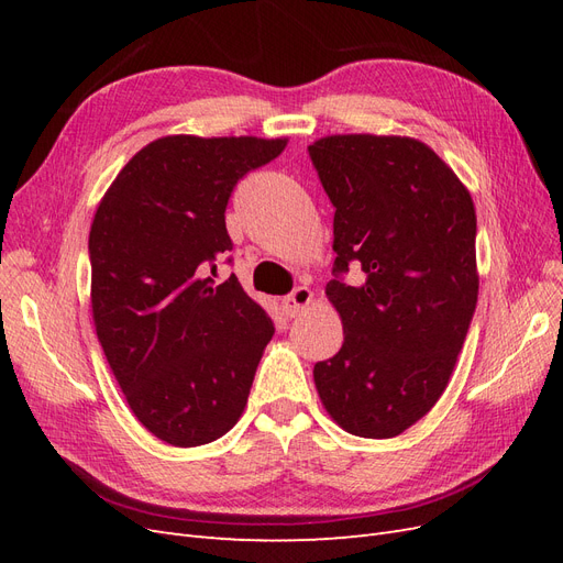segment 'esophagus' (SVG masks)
I'll return each mask as SVG.
<instances>
[{"label":"esophagus","mask_w":563,"mask_h":563,"mask_svg":"<svg viewBox=\"0 0 563 563\" xmlns=\"http://www.w3.org/2000/svg\"><path fill=\"white\" fill-rule=\"evenodd\" d=\"M310 302H312V291H310L308 286L294 288V291L282 300V305H284V310H286L288 317H298L305 308H308Z\"/></svg>","instance_id":"esophagus-1"}]
</instances>
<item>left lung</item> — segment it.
Segmentation results:
<instances>
[{"mask_svg":"<svg viewBox=\"0 0 563 563\" xmlns=\"http://www.w3.org/2000/svg\"><path fill=\"white\" fill-rule=\"evenodd\" d=\"M333 216L327 296L343 347L314 364L331 418L389 439L444 395L476 308V213L434 150L401 135H329L308 147ZM350 266L365 275L344 284Z\"/></svg>","mask_w":563,"mask_h":563,"instance_id":"left-lung-1","label":"left lung"}]
</instances>
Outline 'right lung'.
I'll use <instances>...</instances> for the list:
<instances>
[{"label": "right lung", "instance_id": "obj_1", "mask_svg": "<svg viewBox=\"0 0 563 563\" xmlns=\"http://www.w3.org/2000/svg\"><path fill=\"white\" fill-rule=\"evenodd\" d=\"M284 139L166 135L135 152L93 216L91 308L133 416L172 446L223 437L240 420L275 323L234 275L225 209ZM232 263V258H228Z\"/></svg>", "mask_w": 563, "mask_h": 563}]
</instances>
